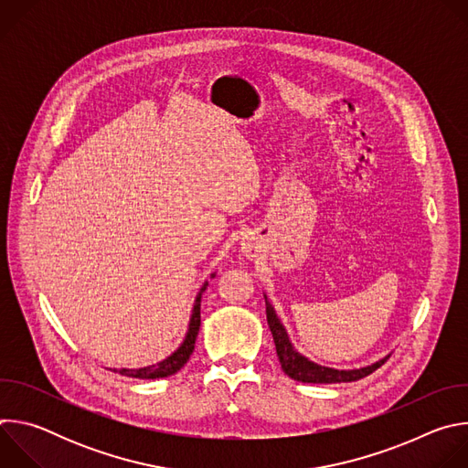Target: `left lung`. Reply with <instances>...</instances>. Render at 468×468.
I'll return each instance as SVG.
<instances>
[{
  "instance_id": "8db88e82",
  "label": "left lung",
  "mask_w": 468,
  "mask_h": 468,
  "mask_svg": "<svg viewBox=\"0 0 468 468\" xmlns=\"http://www.w3.org/2000/svg\"><path fill=\"white\" fill-rule=\"evenodd\" d=\"M266 320H269V327L272 331V337L276 343V352H278V359L282 363L283 372L302 383H346V381H357L368 374H372L374 370H378L387 359L388 356H385L383 359L363 367V368H354V370H339V368H329V367H322L316 365L313 361H309L307 357H303L300 352L294 350L292 343L289 341L287 331L283 327V324L280 322V318L276 316L274 307L271 305V302L266 300Z\"/></svg>"
}]
</instances>
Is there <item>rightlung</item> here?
<instances>
[{
    "label": "right lung",
    "mask_w": 468,
    "mask_h": 468,
    "mask_svg": "<svg viewBox=\"0 0 468 468\" xmlns=\"http://www.w3.org/2000/svg\"><path fill=\"white\" fill-rule=\"evenodd\" d=\"M211 278H215V274H211ZM207 282L202 285V289H199L196 300H194V307H192V316H190V322H188V331L186 335L181 343V346L172 354L168 356L166 359L159 361L157 365H152V367H144V368H120L118 372L122 376H127V378H139V379H157V378H166V376H172L176 374L177 370H181L185 367V363L188 361L190 354L194 352V343H196V337H197V331H199V322H202V318H199V305H202V294L204 291L207 289ZM116 372V370H114Z\"/></svg>",
    "instance_id": "add662e5"
}]
</instances>
